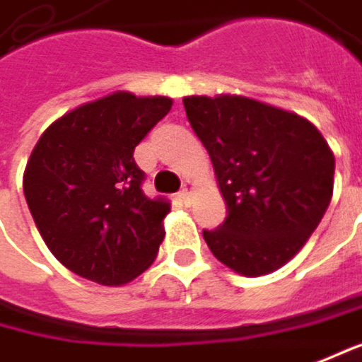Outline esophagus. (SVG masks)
<instances>
[{"mask_svg":"<svg viewBox=\"0 0 362 362\" xmlns=\"http://www.w3.org/2000/svg\"><path fill=\"white\" fill-rule=\"evenodd\" d=\"M194 192H195L194 181H185V183H183V189H181V194H179V197H181L185 204H189V199H192Z\"/></svg>","mask_w":362,"mask_h":362,"instance_id":"obj_1","label":"esophagus"}]
</instances>
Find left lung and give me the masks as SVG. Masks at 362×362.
Returning <instances> with one entry per match:
<instances>
[{"mask_svg":"<svg viewBox=\"0 0 362 362\" xmlns=\"http://www.w3.org/2000/svg\"><path fill=\"white\" fill-rule=\"evenodd\" d=\"M183 105L228 208L216 230H204L210 251L243 276L282 268L329 206L334 152L305 117L247 96H185Z\"/></svg>","mask_w":362,"mask_h":362,"instance_id":"1","label":"left lung"}]
</instances>
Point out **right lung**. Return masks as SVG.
I'll return each instance as SVG.
<instances>
[{"label": "right lung", "instance_id": "add662e5", "mask_svg": "<svg viewBox=\"0 0 362 362\" xmlns=\"http://www.w3.org/2000/svg\"><path fill=\"white\" fill-rule=\"evenodd\" d=\"M170 107L168 96L117 90L42 132L22 187L45 245L67 270L121 286L156 259L170 206L144 195L134 150Z\"/></svg>", "mask_w": 362, "mask_h": 362}]
</instances>
